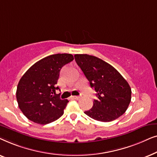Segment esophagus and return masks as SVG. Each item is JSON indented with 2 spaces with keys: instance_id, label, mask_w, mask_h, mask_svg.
Wrapping results in <instances>:
<instances>
[{
  "instance_id": "1",
  "label": "esophagus",
  "mask_w": 157,
  "mask_h": 157,
  "mask_svg": "<svg viewBox=\"0 0 157 157\" xmlns=\"http://www.w3.org/2000/svg\"><path fill=\"white\" fill-rule=\"evenodd\" d=\"M81 98V96H71V98H74V99L78 100L79 98Z\"/></svg>"
}]
</instances>
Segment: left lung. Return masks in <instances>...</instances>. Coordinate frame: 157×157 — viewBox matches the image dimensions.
<instances>
[{
    "instance_id": "8db88e82",
    "label": "left lung",
    "mask_w": 157,
    "mask_h": 157,
    "mask_svg": "<svg viewBox=\"0 0 157 157\" xmlns=\"http://www.w3.org/2000/svg\"><path fill=\"white\" fill-rule=\"evenodd\" d=\"M76 62L96 92L93 107L85 111L89 117L103 122L123 115L132 98V89L123 76L110 64L88 54H76Z\"/></svg>"
}]
</instances>
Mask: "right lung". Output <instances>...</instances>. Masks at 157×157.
I'll use <instances>...</instances> for the list:
<instances>
[{"label":"right lung","mask_w":157,"mask_h":157,"mask_svg":"<svg viewBox=\"0 0 157 157\" xmlns=\"http://www.w3.org/2000/svg\"><path fill=\"white\" fill-rule=\"evenodd\" d=\"M74 60L70 53H58L34 63L19 81L16 91L18 106L31 121L47 124L63 114L68 101L62 100L56 91L60 71Z\"/></svg>","instance_id":"add662e5"}]
</instances>
